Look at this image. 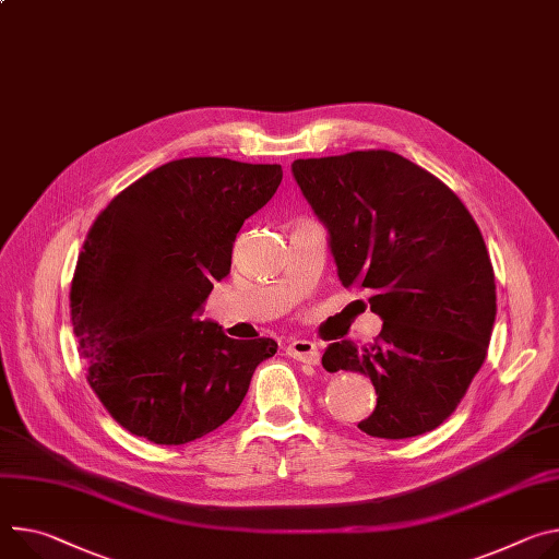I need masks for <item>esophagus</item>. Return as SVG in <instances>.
<instances>
[{"instance_id":"34e87169","label":"esophagus","mask_w":559,"mask_h":559,"mask_svg":"<svg viewBox=\"0 0 559 559\" xmlns=\"http://www.w3.org/2000/svg\"><path fill=\"white\" fill-rule=\"evenodd\" d=\"M285 352L289 354L292 359H296L300 364H310V366H317L319 359H321L319 345L314 341H308V338H294V341H289Z\"/></svg>"}]
</instances>
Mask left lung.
<instances>
[{
    "label": "left lung",
    "instance_id": "obj_1",
    "mask_svg": "<svg viewBox=\"0 0 559 559\" xmlns=\"http://www.w3.org/2000/svg\"><path fill=\"white\" fill-rule=\"evenodd\" d=\"M292 174L328 227L343 287L368 289L383 321L372 345L330 343L323 368L370 377L366 435L435 430L479 372L497 314L477 223L439 178L392 151L294 160Z\"/></svg>",
    "mask_w": 559,
    "mask_h": 559
}]
</instances>
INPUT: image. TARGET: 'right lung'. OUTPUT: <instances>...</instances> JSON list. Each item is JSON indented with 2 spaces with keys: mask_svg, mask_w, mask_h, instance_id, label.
<instances>
[{
  "mask_svg": "<svg viewBox=\"0 0 559 559\" xmlns=\"http://www.w3.org/2000/svg\"><path fill=\"white\" fill-rule=\"evenodd\" d=\"M281 165L182 158L148 171L88 229L71 283L86 379L135 437L180 445L223 426L274 338L236 341L202 306L231 270L242 223L265 207Z\"/></svg>",
  "mask_w": 559,
  "mask_h": 559,
  "instance_id": "1",
  "label": "right lung"
}]
</instances>
